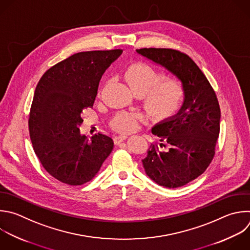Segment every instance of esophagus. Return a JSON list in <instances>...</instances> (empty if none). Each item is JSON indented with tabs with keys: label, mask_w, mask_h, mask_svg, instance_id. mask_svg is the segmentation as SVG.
Segmentation results:
<instances>
[{
	"label": "esophagus",
	"mask_w": 250,
	"mask_h": 250,
	"mask_svg": "<svg viewBox=\"0 0 250 250\" xmlns=\"http://www.w3.org/2000/svg\"><path fill=\"white\" fill-rule=\"evenodd\" d=\"M127 138V136L125 134H121V135H116L114 138V141L116 144H120L121 142H123L124 140H125Z\"/></svg>",
	"instance_id": "1"
}]
</instances>
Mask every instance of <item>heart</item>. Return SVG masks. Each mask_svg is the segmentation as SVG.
Listing matches in <instances>:
<instances>
[{
    "mask_svg": "<svg viewBox=\"0 0 250 250\" xmlns=\"http://www.w3.org/2000/svg\"><path fill=\"white\" fill-rule=\"evenodd\" d=\"M123 75L136 94L143 95L146 109L158 121L175 118L187 103L184 81L179 77L168 76L159 82L162 73L148 62L131 63L125 67ZM140 120L137 113L120 112L112 119L111 126L120 133H129L138 127Z\"/></svg>",
    "mask_w": 250,
    "mask_h": 250,
    "instance_id": "1",
    "label": "heart"
}]
</instances>
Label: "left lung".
<instances>
[{
	"instance_id": "obj_1",
	"label": "left lung",
	"mask_w": 250,
	"mask_h": 250,
	"mask_svg": "<svg viewBox=\"0 0 250 250\" xmlns=\"http://www.w3.org/2000/svg\"><path fill=\"white\" fill-rule=\"evenodd\" d=\"M138 54L167 68L186 86L182 112L152 128L160 143H152L142 160L147 176L158 185L177 188L202 175L215 155L221 111L210 82L192 61L179 50L142 48Z\"/></svg>"
}]
</instances>
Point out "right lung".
Returning a JSON list of instances; mask_svg holds the SVG:
<instances>
[{"label": "right lung", "mask_w": 250, "mask_h": 250, "mask_svg": "<svg viewBox=\"0 0 250 250\" xmlns=\"http://www.w3.org/2000/svg\"><path fill=\"white\" fill-rule=\"evenodd\" d=\"M123 50L76 53L49 68L39 80L28 126L32 146L43 168L68 186L90 182L114 148L98 133L81 135L83 109L93 106L99 81Z\"/></svg>", "instance_id": "add662e5"}]
</instances>
